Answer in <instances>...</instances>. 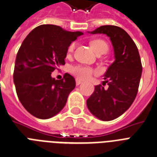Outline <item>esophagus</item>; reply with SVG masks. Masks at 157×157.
Wrapping results in <instances>:
<instances>
[{
    "instance_id": "esophagus-1",
    "label": "esophagus",
    "mask_w": 157,
    "mask_h": 157,
    "mask_svg": "<svg viewBox=\"0 0 157 157\" xmlns=\"http://www.w3.org/2000/svg\"><path fill=\"white\" fill-rule=\"evenodd\" d=\"M81 83H82V82L81 80L76 79V85L78 86V85H80V84H81Z\"/></svg>"
}]
</instances>
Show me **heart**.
Returning a JSON list of instances; mask_svg holds the SVG:
<instances>
[{
  "mask_svg": "<svg viewBox=\"0 0 157 157\" xmlns=\"http://www.w3.org/2000/svg\"><path fill=\"white\" fill-rule=\"evenodd\" d=\"M90 47L92 48L95 53L98 56L101 55L106 54L108 51H109V45L105 42L104 40L101 39H94L92 40L90 42ZM75 43H71L70 44L69 47L67 48V56H71L75 51ZM71 72L74 75L77 77L78 79L81 80H86L88 78L91 77L94 74L96 73L94 70L93 68L90 67H86V66L82 65H75L73 66L71 68Z\"/></svg>",
  "mask_w": 157,
  "mask_h": 157,
  "instance_id": "heart-1",
  "label": "heart"
}]
</instances>
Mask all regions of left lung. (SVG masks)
<instances>
[{"label":"left lung","mask_w":157,"mask_h":157,"mask_svg":"<svg viewBox=\"0 0 157 157\" xmlns=\"http://www.w3.org/2000/svg\"><path fill=\"white\" fill-rule=\"evenodd\" d=\"M109 37L114 51L115 61L105 74L102 85L95 86L86 101L88 109L101 121H112L130 107L138 91L142 65L137 47L129 35L120 27L104 25L91 32Z\"/></svg>","instance_id":"1"}]
</instances>
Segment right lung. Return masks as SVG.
<instances>
[{"label":"right lung","mask_w":157,"mask_h":157,"mask_svg":"<svg viewBox=\"0 0 157 157\" xmlns=\"http://www.w3.org/2000/svg\"><path fill=\"white\" fill-rule=\"evenodd\" d=\"M82 34L43 25L23 41L16 58L13 81L19 100L34 117L50 118L65 106L75 80L67 73L63 79L56 80L52 72L65 64L67 48Z\"/></svg>","instance_id":"1"}]
</instances>
